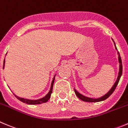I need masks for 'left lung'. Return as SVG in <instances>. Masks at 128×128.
Listing matches in <instances>:
<instances>
[{"label":"left lung","mask_w":128,"mask_h":128,"mask_svg":"<svg viewBox=\"0 0 128 128\" xmlns=\"http://www.w3.org/2000/svg\"><path fill=\"white\" fill-rule=\"evenodd\" d=\"M114 45H115V44H114ZM116 49H117L116 47ZM117 50H118V49H117ZM118 54H119V62H120V63L119 76H118V79H117V80H116V82L114 83V86H112V88L111 89V90H110V91H109L107 93V94H105L104 96H103L102 97L100 98H98V99H92V98H89L85 97V96H82V94H79V93L76 90H75V89H74V92H75L76 95L77 96H78V97L80 99V100H82V101H85V102H100V101H104V100H106V99H107V98H108L110 97V96H111V94H112V92H113L114 91L115 89H116V86H117L118 84L119 81H120V78H121V75H122V60H121V56H120V53H119V52H118Z\"/></svg>","instance_id":"left-lung-1"}]
</instances>
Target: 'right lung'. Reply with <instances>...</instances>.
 <instances>
[{"label":"right lung","mask_w":128,"mask_h":128,"mask_svg":"<svg viewBox=\"0 0 128 128\" xmlns=\"http://www.w3.org/2000/svg\"><path fill=\"white\" fill-rule=\"evenodd\" d=\"M4 62L5 61H4ZM54 79H55V77L53 79L52 82V84H51V88H50V90L49 91V92L46 96L45 97L43 98L40 99V100H27V99H24V98H18L17 96H16L15 95L16 98L18 99L19 101H22V102L24 103L27 104H40L41 103H44V102H46L48 100H49V98H50V96H51V93L52 92V89H53V84H54Z\"/></svg>","instance_id":"1"}]
</instances>
